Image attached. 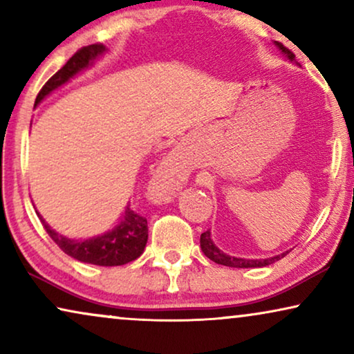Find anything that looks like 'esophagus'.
Returning <instances> with one entry per match:
<instances>
[{"label":"esophagus","instance_id":"obj_1","mask_svg":"<svg viewBox=\"0 0 354 354\" xmlns=\"http://www.w3.org/2000/svg\"><path fill=\"white\" fill-rule=\"evenodd\" d=\"M187 176L185 169L180 167L176 158H167L154 174L151 190L159 200H171L187 180Z\"/></svg>","mask_w":354,"mask_h":354}]
</instances>
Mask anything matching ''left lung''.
<instances>
[{"mask_svg":"<svg viewBox=\"0 0 354 354\" xmlns=\"http://www.w3.org/2000/svg\"><path fill=\"white\" fill-rule=\"evenodd\" d=\"M277 46L280 48V50H282V53H285V55L288 56L290 61H295L293 51H290L288 48H285L282 43H277ZM200 243H201L203 253H205L207 258H209L211 261H214V263H217V264L229 266V268H264V266H269V264L275 263V261H279L280 258H283V256L288 253V251H287V253L274 256V258H269V259H241V258H234V256H229V254L222 253V251L217 248L214 243H212L209 230L203 232L201 239H200Z\"/></svg>","mask_w":354,"mask_h":354,"instance_id":"1","label":"left lung"}]
</instances>
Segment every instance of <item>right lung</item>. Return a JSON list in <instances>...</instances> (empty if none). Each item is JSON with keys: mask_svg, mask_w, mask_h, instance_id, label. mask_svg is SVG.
Segmentation results:
<instances>
[{"mask_svg": "<svg viewBox=\"0 0 354 354\" xmlns=\"http://www.w3.org/2000/svg\"><path fill=\"white\" fill-rule=\"evenodd\" d=\"M104 53V46L101 43L80 48L45 85L38 91L35 104L50 95L53 90L66 84L71 77L79 74L82 69H85L91 61L96 59L100 55ZM41 224L45 227L46 234L51 236V240L64 251L66 254L72 256L82 263H88L95 266H124L130 261L137 259L143 253L145 245L148 241V222L147 217L133 211L132 207H127L125 216L120 224L114 230L108 234L96 236L88 240H71L66 239L55 230L50 229V225L41 219Z\"/></svg>", "mask_w": 354, "mask_h": 354, "instance_id": "add662e5", "label": "right lung"}]
</instances>
